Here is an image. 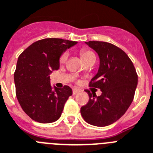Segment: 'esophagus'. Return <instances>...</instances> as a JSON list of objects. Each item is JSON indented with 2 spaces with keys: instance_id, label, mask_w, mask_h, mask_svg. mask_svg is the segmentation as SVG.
<instances>
[{
  "instance_id": "obj_1",
  "label": "esophagus",
  "mask_w": 153,
  "mask_h": 153,
  "mask_svg": "<svg viewBox=\"0 0 153 153\" xmlns=\"http://www.w3.org/2000/svg\"><path fill=\"white\" fill-rule=\"evenodd\" d=\"M79 89H73V94H74V95H75V94H79Z\"/></svg>"
}]
</instances>
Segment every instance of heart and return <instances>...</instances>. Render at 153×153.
Listing matches in <instances>:
<instances>
[{
	"label": "heart",
	"instance_id": "obj_1",
	"mask_svg": "<svg viewBox=\"0 0 153 153\" xmlns=\"http://www.w3.org/2000/svg\"><path fill=\"white\" fill-rule=\"evenodd\" d=\"M80 56L84 63L89 61V60H95L96 59V56H95L94 52L89 50L88 48H82L80 50ZM67 59H68V53H63L59 57V64H64L67 61Z\"/></svg>",
	"mask_w": 153,
	"mask_h": 153
}]
</instances>
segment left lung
<instances>
[{"instance_id": "8db88e82", "label": "left lung", "mask_w": 153, "mask_h": 153, "mask_svg": "<svg viewBox=\"0 0 153 153\" xmlns=\"http://www.w3.org/2000/svg\"><path fill=\"white\" fill-rule=\"evenodd\" d=\"M97 53L100 67L89 82L102 92L89 94V101L81 108L85 122L96 126L111 125L123 116L131 105L137 85V74L132 61L123 50L105 42H85Z\"/></svg>"}]
</instances>
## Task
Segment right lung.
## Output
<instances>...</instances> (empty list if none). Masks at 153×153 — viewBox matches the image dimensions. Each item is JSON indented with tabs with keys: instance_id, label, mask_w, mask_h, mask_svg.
Here are the masks:
<instances>
[{
	"instance_id": "1",
	"label": "right lung",
	"mask_w": 153,
	"mask_h": 153,
	"mask_svg": "<svg viewBox=\"0 0 153 153\" xmlns=\"http://www.w3.org/2000/svg\"><path fill=\"white\" fill-rule=\"evenodd\" d=\"M77 42L45 38L27 47L18 58L14 73L16 97L24 112L41 123L56 121L72 89L50 85L49 74L58 70L59 57Z\"/></svg>"
}]
</instances>
